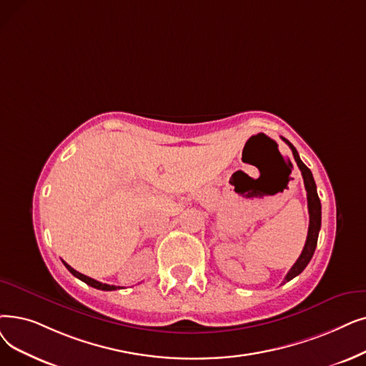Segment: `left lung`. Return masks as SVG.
<instances>
[{
  "label": "left lung",
  "instance_id": "obj_1",
  "mask_svg": "<svg viewBox=\"0 0 366 366\" xmlns=\"http://www.w3.org/2000/svg\"><path fill=\"white\" fill-rule=\"evenodd\" d=\"M281 139L290 147L293 157H295V162L297 163V167L302 173V178H304V184H305V189H307V200H308V212H310V227H308L307 242H305L304 249H302V252H300L299 259L296 260V263L292 266L289 274L284 278V282H287L304 271L307 264L310 263V260L312 259V254L317 247V239H319L320 226H322V203H320L319 194H317V187H315L311 170L304 163H302L296 148L290 144V142L284 137H281Z\"/></svg>",
  "mask_w": 366,
  "mask_h": 366
}]
</instances>
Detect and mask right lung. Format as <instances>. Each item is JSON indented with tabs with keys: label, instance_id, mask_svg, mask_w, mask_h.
<instances>
[{
	"label": "right lung",
	"instance_id": "right-lung-1",
	"mask_svg": "<svg viewBox=\"0 0 366 366\" xmlns=\"http://www.w3.org/2000/svg\"><path fill=\"white\" fill-rule=\"evenodd\" d=\"M62 263H64V266L69 269V271L76 277V278H79L81 281H84V282H86L88 285H91V287H94V289H99V290H106V292H112V290H118V289H121V287H117V285H109V284H103V282H100V281H97V280H92V278H89V277H86V275H84V274H81V272H77V271H74V269L70 266V264H67L64 260H62Z\"/></svg>",
	"mask_w": 366,
	"mask_h": 366
}]
</instances>
